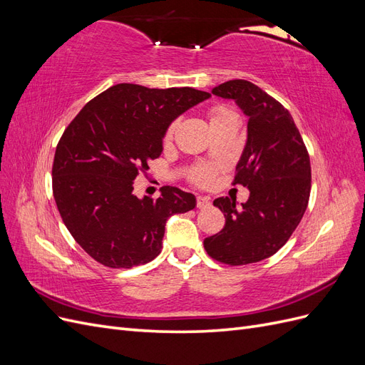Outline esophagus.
Masks as SVG:
<instances>
[{"mask_svg":"<svg viewBox=\"0 0 365 365\" xmlns=\"http://www.w3.org/2000/svg\"><path fill=\"white\" fill-rule=\"evenodd\" d=\"M210 205H212V202H210L208 197L197 196V200H196V207L197 208H208Z\"/></svg>","mask_w":365,"mask_h":365,"instance_id":"34e87169","label":"esophagus"}]
</instances>
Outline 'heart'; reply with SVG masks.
I'll return each instance as SVG.
<instances>
[{"label": "heart", "instance_id": "b5f03b06", "mask_svg": "<svg viewBox=\"0 0 365 365\" xmlns=\"http://www.w3.org/2000/svg\"><path fill=\"white\" fill-rule=\"evenodd\" d=\"M230 117H237V115L235 111H231V109H228L225 106H215L210 109V125L216 123V121H219V120L230 118ZM175 126H176V123H172L168 129H165L164 137H163L164 145H169V143L172 141ZM215 173H216V169L213 168V165L201 164V165H196V168H193L190 170V180L197 185L208 187L215 180Z\"/></svg>", "mask_w": 365, "mask_h": 365}]
</instances>
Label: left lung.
Returning <instances> with one entry per match:
<instances>
[{
    "label": "left lung",
    "instance_id": "left-lung-1",
    "mask_svg": "<svg viewBox=\"0 0 365 365\" xmlns=\"http://www.w3.org/2000/svg\"><path fill=\"white\" fill-rule=\"evenodd\" d=\"M212 93L235 101L248 117L233 184L245 185L250 197L242 208L236 197L213 201L225 227L207 237L204 248L210 257L233 267L256 263L277 252L300 224L311 195V160L288 109L257 85L236 79Z\"/></svg>",
    "mask_w": 365,
    "mask_h": 365
}]
</instances>
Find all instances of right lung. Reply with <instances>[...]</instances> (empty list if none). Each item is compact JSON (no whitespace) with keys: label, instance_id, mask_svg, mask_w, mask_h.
<instances>
[{"label":"right lung","instance_id":"add662e5","mask_svg":"<svg viewBox=\"0 0 365 365\" xmlns=\"http://www.w3.org/2000/svg\"><path fill=\"white\" fill-rule=\"evenodd\" d=\"M212 94L195 88L118 83L88 102L63 130L53 161V196L86 254L109 268L155 259L165 222L196 207V197L164 185L158 200L134 195V181L163 152L164 132Z\"/></svg>","mask_w":365,"mask_h":365}]
</instances>
